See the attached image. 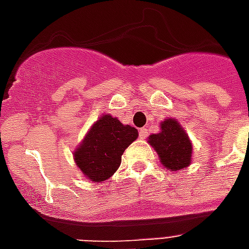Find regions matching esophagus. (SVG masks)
Instances as JSON below:
<instances>
[{"label": "esophagus", "mask_w": 249, "mask_h": 249, "mask_svg": "<svg viewBox=\"0 0 249 249\" xmlns=\"http://www.w3.org/2000/svg\"><path fill=\"white\" fill-rule=\"evenodd\" d=\"M139 135H140V139H146L148 137V129L146 128H141L139 130Z\"/></svg>", "instance_id": "obj_1"}]
</instances>
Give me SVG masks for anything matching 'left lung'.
Returning a JSON list of instances; mask_svg holds the SVG:
<instances>
[{
  "label": "left lung",
  "mask_w": 249,
  "mask_h": 249,
  "mask_svg": "<svg viewBox=\"0 0 249 249\" xmlns=\"http://www.w3.org/2000/svg\"><path fill=\"white\" fill-rule=\"evenodd\" d=\"M148 144L157 152L160 162L169 171H180L192 162V141L178 120L165 119L160 132L148 137Z\"/></svg>",
  "instance_id": "obj_1"
}]
</instances>
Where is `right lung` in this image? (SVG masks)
<instances>
[{"label":"right lung","mask_w":249,"mask_h":249,"mask_svg":"<svg viewBox=\"0 0 249 249\" xmlns=\"http://www.w3.org/2000/svg\"><path fill=\"white\" fill-rule=\"evenodd\" d=\"M139 137V132L110 114H103L74 148L77 168L94 183L105 181L119 169L121 156Z\"/></svg>","instance_id":"right-lung-1"}]
</instances>
